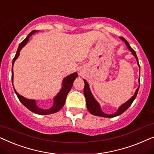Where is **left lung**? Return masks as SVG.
<instances>
[{"mask_svg":"<svg viewBox=\"0 0 154 154\" xmlns=\"http://www.w3.org/2000/svg\"><path fill=\"white\" fill-rule=\"evenodd\" d=\"M120 38H121V39L125 43L126 46H128V48L131 51V52L132 53V54L134 55V56L136 58L137 64H138V65L139 66L138 58H137L135 51L133 50L132 48H131L130 44H129L128 41H127L125 38L122 37V36H120ZM84 82H85V87H84V94H85V96L86 98V103H87V107L88 110L90 112V113H91L92 115H94V116L105 117V118H113V117L120 116V115H121L122 112H124L125 111V110L128 109V108L130 107L131 105H132V102L134 101V100L135 99V98H136V96L137 95V93H138L139 88V87L137 88L136 91H135V94L133 95L132 97L131 98L129 101H127L126 103H125L124 104H122V105L118 108V111H117L116 112H115V113H113V114L108 115V114H106V113H104V112H102V110H101V108H100L99 104H98V102L96 101L95 98H94L93 95H92L91 91H90L89 84L87 83V82L86 81L85 79H84Z\"/></svg>","mask_w":154,"mask_h":154,"instance_id":"1","label":"left lung"}]
</instances>
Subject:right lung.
<instances>
[{"instance_id":"right-lung-1","label":"right lung","mask_w":154,"mask_h":154,"mask_svg":"<svg viewBox=\"0 0 154 154\" xmlns=\"http://www.w3.org/2000/svg\"><path fill=\"white\" fill-rule=\"evenodd\" d=\"M36 32V30H34L32 31V32H30L29 34H28V36H26L25 39L22 41V42L20 44L15 58H13V67L15 60L18 58V56H19L20 52V51H21V49L22 48V47L25 46L26 43L28 42V41L29 40L30 36H32V34H34ZM77 77V74L75 72V73L72 74L70 75L67 76V77H65V78L63 79V87L62 89H61L60 91L58 93V95L54 98V103H53V106L51 108H49V109H47V110L42 109V108H38V106H36V101H34V100L27 99V98H24L23 96L20 95V94H18L15 90V94H17V97L19 98L20 102H21V103L23 104L26 108H27L28 109L31 110L32 112L38 115H48L51 113H54V112H58V110H60L61 108L63 107V106H64V104L65 103V100H66L67 94H68V92L69 91H70L71 88L72 87L73 82ZM13 82V69H12V82Z\"/></svg>"}]
</instances>
